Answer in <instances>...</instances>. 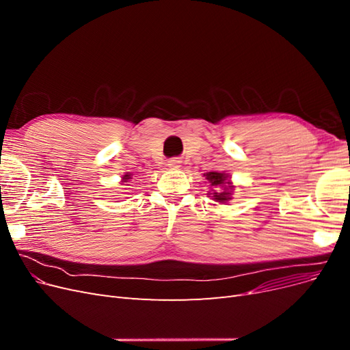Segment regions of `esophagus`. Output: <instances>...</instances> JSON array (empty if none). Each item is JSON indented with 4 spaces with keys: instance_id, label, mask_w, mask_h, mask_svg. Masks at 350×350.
Instances as JSON below:
<instances>
[{
    "instance_id": "esophagus-1",
    "label": "esophagus",
    "mask_w": 350,
    "mask_h": 350,
    "mask_svg": "<svg viewBox=\"0 0 350 350\" xmlns=\"http://www.w3.org/2000/svg\"><path fill=\"white\" fill-rule=\"evenodd\" d=\"M179 163H181V161H179L178 157H174V159H171V161H167L169 167H179Z\"/></svg>"
}]
</instances>
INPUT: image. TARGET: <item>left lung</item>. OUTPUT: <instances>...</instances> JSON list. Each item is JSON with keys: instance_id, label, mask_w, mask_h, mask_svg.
<instances>
[{"instance_id": "1", "label": "left lung", "mask_w": 350, "mask_h": 350, "mask_svg": "<svg viewBox=\"0 0 350 350\" xmlns=\"http://www.w3.org/2000/svg\"><path fill=\"white\" fill-rule=\"evenodd\" d=\"M226 176L225 174H219V172H207L206 174V179H208L211 185H221V184H228V185H224V189H221L220 193H213V198L220 201V203H225V201L230 200V189H232V185L230 183H225L226 181Z\"/></svg>"}]
</instances>
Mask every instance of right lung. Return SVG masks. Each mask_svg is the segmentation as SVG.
I'll return each instance as SVG.
<instances>
[{"label":"right lung","mask_w":350,"mask_h":350,"mask_svg":"<svg viewBox=\"0 0 350 350\" xmlns=\"http://www.w3.org/2000/svg\"><path fill=\"white\" fill-rule=\"evenodd\" d=\"M129 179H130V175H125V176H124V183L129 181Z\"/></svg>","instance_id":"obj_1"}]
</instances>
